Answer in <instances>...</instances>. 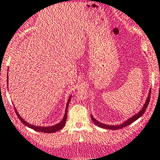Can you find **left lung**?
I'll return each mask as SVG.
<instances>
[{
    "label": "left lung",
    "mask_w": 160,
    "mask_h": 160,
    "mask_svg": "<svg viewBox=\"0 0 160 160\" xmlns=\"http://www.w3.org/2000/svg\"><path fill=\"white\" fill-rule=\"evenodd\" d=\"M150 93H151V90H149V96H148L147 100H146V102L145 104H144V106L142 107V110L139 111V112H138L137 114H136V115H134L133 117H132L131 118H129L127 120L126 122H124L123 123H121L120 125H117V126H110V125H107V124H104V123H102V122H99V121H97L96 120L95 118L93 117V116L91 115V119L93 121L94 123L96 124L97 126H98V127H101V128H103V129H113V130H115V129H122V128H124V127H127V126L130 125L131 123H132V122H134V121H136L140 117H142V115H143V113L145 112L146 110H147L148 105H149V100H150Z\"/></svg>",
    "instance_id": "1"
}]
</instances>
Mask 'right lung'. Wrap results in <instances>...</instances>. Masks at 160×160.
<instances>
[{
	"instance_id": "1",
	"label": "right lung",
	"mask_w": 160,
	"mask_h": 160,
	"mask_svg": "<svg viewBox=\"0 0 160 160\" xmlns=\"http://www.w3.org/2000/svg\"><path fill=\"white\" fill-rule=\"evenodd\" d=\"M70 98H71V97H70L68 102H67V107H66V110H65V114H64V117H63V120L60 121V122H59V123L56 124V125H54V126H52V127H37V126L31 125V124L28 123V122H27L26 121H24V120H23L22 117H21V116L19 115V113H18V111L16 110V109H15V112H16V114H17V116H18V118H19V120H21V122H22L25 126H27V127H29V128L33 129V130H36V131H38V132H47V133H51V132H57V131H59V130H60V129H61L63 127H64L65 124H66L67 115V108H68L69 102H70Z\"/></svg>"
}]
</instances>
